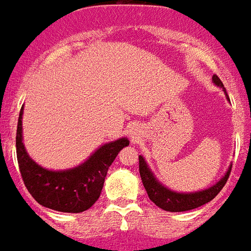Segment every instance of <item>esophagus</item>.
<instances>
[{"label": "esophagus", "mask_w": 251, "mask_h": 251, "mask_svg": "<svg viewBox=\"0 0 251 251\" xmlns=\"http://www.w3.org/2000/svg\"><path fill=\"white\" fill-rule=\"evenodd\" d=\"M129 132H132V134H131V135H132V136H134V135H135V132H134V131H129Z\"/></svg>", "instance_id": "1"}]
</instances>
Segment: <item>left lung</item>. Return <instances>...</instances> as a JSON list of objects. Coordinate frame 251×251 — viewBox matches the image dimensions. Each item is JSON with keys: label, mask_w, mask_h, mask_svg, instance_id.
Here are the masks:
<instances>
[{"label": "left lung", "mask_w": 251, "mask_h": 251, "mask_svg": "<svg viewBox=\"0 0 251 251\" xmlns=\"http://www.w3.org/2000/svg\"><path fill=\"white\" fill-rule=\"evenodd\" d=\"M212 81H214L215 85L225 89L218 75L214 74ZM226 96H227V93H226ZM139 173L146 192H147L151 201L155 205L162 208L165 211H169V212H184V211H191V209H195L197 207H201L204 204H207L208 201H211L212 199H215L230 177L231 166L219 182H216L214 186L208 188L205 191L195 192V193H177V192L170 191L166 186H163L154 177V174L151 173L145 158L142 155H139Z\"/></svg>", "instance_id": "8db88e82"}]
</instances>
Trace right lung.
<instances>
[{
	"label": "right lung",
	"mask_w": 251,
	"mask_h": 251,
	"mask_svg": "<svg viewBox=\"0 0 251 251\" xmlns=\"http://www.w3.org/2000/svg\"><path fill=\"white\" fill-rule=\"evenodd\" d=\"M23 108L19 115L16 151L21 177L26 189L40 205L59 212H83L99 200L106 172L128 139L115 140L101 146L77 168L47 170L33 162L23 143Z\"/></svg>",
	"instance_id": "1"
}]
</instances>
